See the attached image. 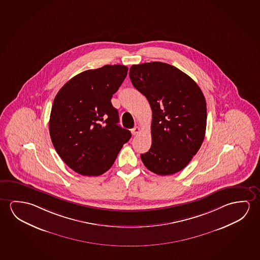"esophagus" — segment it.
I'll list each match as a JSON object with an SVG mask.
<instances>
[{
    "label": "esophagus",
    "instance_id": "34e87169",
    "mask_svg": "<svg viewBox=\"0 0 260 260\" xmlns=\"http://www.w3.org/2000/svg\"><path fill=\"white\" fill-rule=\"evenodd\" d=\"M140 127H138V126L135 127V128H132V135H137V134H138V133H140Z\"/></svg>",
    "mask_w": 260,
    "mask_h": 260
}]
</instances>
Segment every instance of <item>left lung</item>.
<instances>
[{"instance_id": "8db88e82", "label": "left lung", "mask_w": 260, "mask_h": 260, "mask_svg": "<svg viewBox=\"0 0 260 260\" xmlns=\"http://www.w3.org/2000/svg\"><path fill=\"white\" fill-rule=\"evenodd\" d=\"M129 77L152 110L151 148L140 155L143 164L160 176L179 172L204 140L207 112L204 93L190 76L162 62L133 64Z\"/></svg>"}]
</instances>
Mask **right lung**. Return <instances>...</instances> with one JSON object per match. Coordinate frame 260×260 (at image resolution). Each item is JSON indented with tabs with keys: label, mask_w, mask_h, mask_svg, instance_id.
Instances as JSON below:
<instances>
[{
	"label": "right lung",
	"mask_w": 260,
	"mask_h": 260,
	"mask_svg": "<svg viewBox=\"0 0 260 260\" xmlns=\"http://www.w3.org/2000/svg\"><path fill=\"white\" fill-rule=\"evenodd\" d=\"M128 68L106 64L74 76L53 103L49 133L53 146L68 167L83 176L103 175L112 168L132 133L119 125L112 94Z\"/></svg>",
	"instance_id": "obj_1"
}]
</instances>
